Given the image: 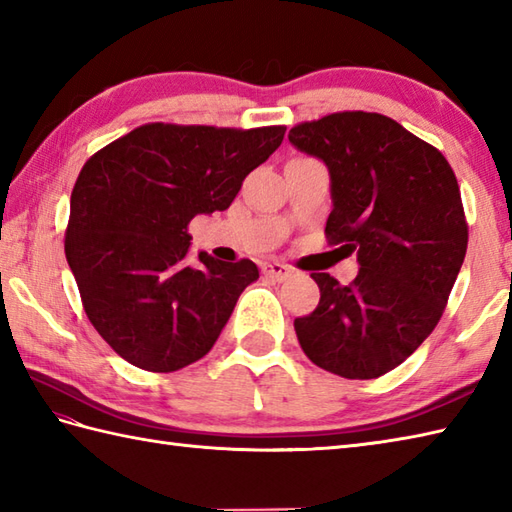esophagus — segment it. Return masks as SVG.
<instances>
[{"mask_svg":"<svg viewBox=\"0 0 512 512\" xmlns=\"http://www.w3.org/2000/svg\"><path fill=\"white\" fill-rule=\"evenodd\" d=\"M262 273L270 279H275V281H286L292 275V270L284 264H264Z\"/></svg>","mask_w":512,"mask_h":512,"instance_id":"1","label":"esophagus"}]
</instances>
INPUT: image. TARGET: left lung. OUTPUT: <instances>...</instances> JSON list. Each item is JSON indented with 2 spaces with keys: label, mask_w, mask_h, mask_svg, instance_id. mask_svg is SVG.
<instances>
[{
  "label": "left lung",
  "mask_w": 512,
  "mask_h": 512,
  "mask_svg": "<svg viewBox=\"0 0 512 512\" xmlns=\"http://www.w3.org/2000/svg\"><path fill=\"white\" fill-rule=\"evenodd\" d=\"M288 140L328 167L325 233L358 262L350 286L312 275L321 299L295 319L301 350L325 372L378 378L433 332L458 279L469 242L458 180L436 147L383 114H330Z\"/></svg>",
  "instance_id": "8db88e82"
}]
</instances>
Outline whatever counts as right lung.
<instances>
[{
    "instance_id": "add662e5",
    "label": "right lung",
    "mask_w": 512,
    "mask_h": 512,
    "mask_svg": "<svg viewBox=\"0 0 512 512\" xmlns=\"http://www.w3.org/2000/svg\"><path fill=\"white\" fill-rule=\"evenodd\" d=\"M286 127L151 123L85 162L70 198L65 257L88 319L112 350L149 372H176L211 350L244 288L250 259L191 264L187 226L226 211Z\"/></svg>"
}]
</instances>
